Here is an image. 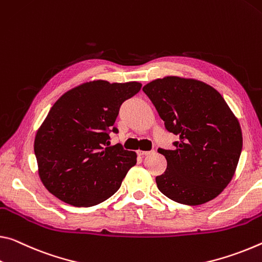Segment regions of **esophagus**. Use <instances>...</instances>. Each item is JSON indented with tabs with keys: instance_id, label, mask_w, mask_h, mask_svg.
<instances>
[{
	"instance_id": "esophagus-1",
	"label": "esophagus",
	"mask_w": 262,
	"mask_h": 262,
	"mask_svg": "<svg viewBox=\"0 0 262 262\" xmlns=\"http://www.w3.org/2000/svg\"><path fill=\"white\" fill-rule=\"evenodd\" d=\"M152 151H144V150H139L138 154L140 156H146V155H149V154H151Z\"/></svg>"
}]
</instances>
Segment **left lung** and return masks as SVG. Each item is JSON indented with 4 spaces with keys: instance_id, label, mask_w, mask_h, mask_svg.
Wrapping results in <instances>:
<instances>
[{
    "instance_id": "1",
    "label": "left lung",
    "mask_w": 262,
    "mask_h": 262,
    "mask_svg": "<svg viewBox=\"0 0 262 262\" xmlns=\"http://www.w3.org/2000/svg\"><path fill=\"white\" fill-rule=\"evenodd\" d=\"M142 90L167 130L180 136L173 150L159 149L167 169L156 177L157 188L181 204L212 201L238 165L243 149L238 119L217 90L196 79L164 77Z\"/></svg>"
}]
</instances>
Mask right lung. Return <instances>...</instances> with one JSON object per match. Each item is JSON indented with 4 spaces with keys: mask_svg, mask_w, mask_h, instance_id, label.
Masks as SVG:
<instances>
[{
    "mask_svg": "<svg viewBox=\"0 0 262 262\" xmlns=\"http://www.w3.org/2000/svg\"><path fill=\"white\" fill-rule=\"evenodd\" d=\"M138 81L94 80L68 91L37 130L34 150L41 183L70 205H97L119 190L136 152L110 146L120 106L141 90Z\"/></svg>",
    "mask_w": 262,
    "mask_h": 262,
    "instance_id": "add662e5",
    "label": "right lung"
}]
</instances>
